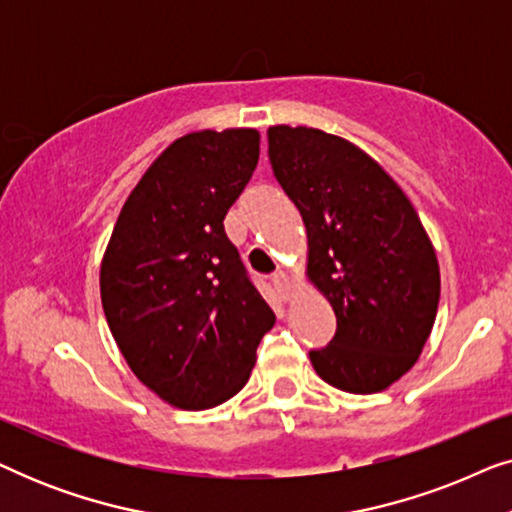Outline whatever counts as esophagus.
<instances>
[{"mask_svg": "<svg viewBox=\"0 0 512 512\" xmlns=\"http://www.w3.org/2000/svg\"><path fill=\"white\" fill-rule=\"evenodd\" d=\"M272 284H275V289H277L279 296H282L284 300H289V296H291V279H289V275H286V272H277V275L272 277Z\"/></svg>", "mask_w": 512, "mask_h": 512, "instance_id": "obj_1", "label": "esophagus"}]
</instances>
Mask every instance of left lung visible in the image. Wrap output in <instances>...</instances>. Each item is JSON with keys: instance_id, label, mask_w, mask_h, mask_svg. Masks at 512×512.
Instances as JSON below:
<instances>
[{"instance_id": "left-lung-1", "label": "left lung", "mask_w": 512, "mask_h": 512, "mask_svg": "<svg viewBox=\"0 0 512 512\" xmlns=\"http://www.w3.org/2000/svg\"><path fill=\"white\" fill-rule=\"evenodd\" d=\"M272 172L307 230V275L338 328L310 361L321 380L375 394L415 366L438 312L436 251L412 202L368 153L317 128L268 130Z\"/></svg>"}]
</instances>
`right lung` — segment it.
Here are the masks:
<instances>
[{
    "label": "right lung",
    "instance_id": "1",
    "mask_svg": "<svg viewBox=\"0 0 512 512\" xmlns=\"http://www.w3.org/2000/svg\"><path fill=\"white\" fill-rule=\"evenodd\" d=\"M251 128L202 130L160 153L111 233L102 307L139 380L181 410H207L247 384L275 326L223 219L258 163Z\"/></svg>",
    "mask_w": 512,
    "mask_h": 512
}]
</instances>
